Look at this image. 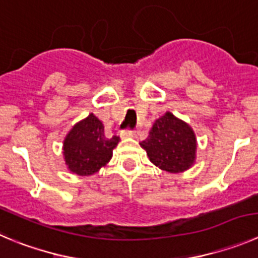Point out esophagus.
<instances>
[{"instance_id":"34e87169","label":"esophagus","mask_w":258,"mask_h":258,"mask_svg":"<svg viewBox=\"0 0 258 258\" xmlns=\"http://www.w3.org/2000/svg\"><path fill=\"white\" fill-rule=\"evenodd\" d=\"M136 131H130V130H124L121 132V139H130V137H136Z\"/></svg>"}]
</instances>
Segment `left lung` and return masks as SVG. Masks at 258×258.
<instances>
[{
	"instance_id": "1",
	"label": "left lung",
	"mask_w": 258,
	"mask_h": 258,
	"mask_svg": "<svg viewBox=\"0 0 258 258\" xmlns=\"http://www.w3.org/2000/svg\"><path fill=\"white\" fill-rule=\"evenodd\" d=\"M140 145L146 150L150 162L165 172H184L196 160L194 130L170 112L154 122L148 139Z\"/></svg>"
}]
</instances>
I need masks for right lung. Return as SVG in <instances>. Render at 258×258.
Returning a JSON list of instances; mask_svg holds the SVG:
<instances>
[{"label":"right lung","instance_id":"right-lung-1","mask_svg":"<svg viewBox=\"0 0 258 258\" xmlns=\"http://www.w3.org/2000/svg\"><path fill=\"white\" fill-rule=\"evenodd\" d=\"M119 137H105L104 126L93 113L75 124L63 141V156L70 172L91 175L104 167L113 155Z\"/></svg>","mask_w":258,"mask_h":258}]
</instances>
